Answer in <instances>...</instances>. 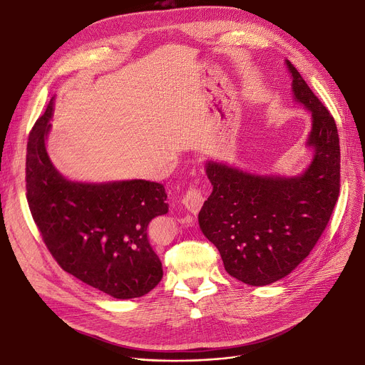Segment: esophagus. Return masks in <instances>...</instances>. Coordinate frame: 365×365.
Wrapping results in <instances>:
<instances>
[{
	"mask_svg": "<svg viewBox=\"0 0 365 365\" xmlns=\"http://www.w3.org/2000/svg\"><path fill=\"white\" fill-rule=\"evenodd\" d=\"M204 201H205V197H204L202 192L197 187H189V190L183 196V205L192 214H197L201 211V208L204 205Z\"/></svg>",
	"mask_w": 365,
	"mask_h": 365,
	"instance_id": "esophagus-1",
	"label": "esophagus"
}]
</instances>
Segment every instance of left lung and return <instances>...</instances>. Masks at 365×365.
I'll return each mask as SVG.
<instances>
[{"label":"left lung","instance_id":"obj_1","mask_svg":"<svg viewBox=\"0 0 365 365\" xmlns=\"http://www.w3.org/2000/svg\"><path fill=\"white\" fill-rule=\"evenodd\" d=\"M297 102L312 112L307 145L314 157L295 178L257 176L208 161L212 192L200 227L218 249L225 271L262 287L294 271L312 252L334 212L341 187V148L334 116L287 61Z\"/></svg>","mask_w":365,"mask_h":365}]
</instances>
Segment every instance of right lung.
<instances>
[{
	"instance_id": "1",
	"label": "right lung",
	"mask_w": 365,
	"mask_h": 365,
	"mask_svg": "<svg viewBox=\"0 0 365 365\" xmlns=\"http://www.w3.org/2000/svg\"><path fill=\"white\" fill-rule=\"evenodd\" d=\"M52 110L53 98L30 130L26 154L27 202L42 240L84 284L120 300L143 297L163 278L147 228L168 214V193L150 180L96 185L61 176L45 147Z\"/></svg>"
}]
</instances>
